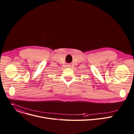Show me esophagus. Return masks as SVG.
Returning a JSON list of instances; mask_svg holds the SVG:
<instances>
[{
	"instance_id": "34e87169",
	"label": "esophagus",
	"mask_w": 134,
	"mask_h": 134,
	"mask_svg": "<svg viewBox=\"0 0 134 134\" xmlns=\"http://www.w3.org/2000/svg\"><path fill=\"white\" fill-rule=\"evenodd\" d=\"M70 66H71V65H70V64H68V65H67V67H70Z\"/></svg>"
}]
</instances>
